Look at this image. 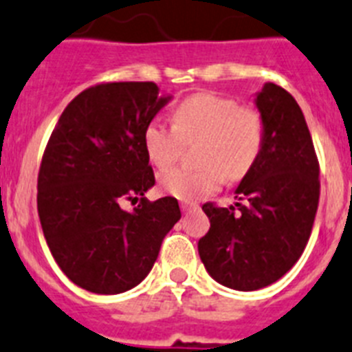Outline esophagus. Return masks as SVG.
<instances>
[{"instance_id":"34e87169","label":"esophagus","mask_w":352,"mask_h":352,"mask_svg":"<svg viewBox=\"0 0 352 352\" xmlns=\"http://www.w3.org/2000/svg\"><path fill=\"white\" fill-rule=\"evenodd\" d=\"M179 206H182L183 213H188V212H192V210L199 208V205H197V203H187V201H183Z\"/></svg>"}]
</instances>
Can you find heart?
Here are the masks:
<instances>
[{
	"label": "heart",
	"instance_id": "1",
	"mask_svg": "<svg viewBox=\"0 0 352 352\" xmlns=\"http://www.w3.org/2000/svg\"><path fill=\"white\" fill-rule=\"evenodd\" d=\"M182 140H199L196 158L201 167L165 170L160 187L173 197L196 201L219 190L224 178L236 182L253 169L262 155L265 126L254 108L213 92H197L174 107L173 126L155 119L144 128V149L158 169L176 162Z\"/></svg>",
	"mask_w": 352,
	"mask_h": 352
}]
</instances>
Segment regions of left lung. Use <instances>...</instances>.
<instances>
[{
    "label": "left lung",
    "instance_id": "8db88e82",
    "mask_svg": "<svg viewBox=\"0 0 352 352\" xmlns=\"http://www.w3.org/2000/svg\"><path fill=\"white\" fill-rule=\"evenodd\" d=\"M254 104L265 126L262 155L235 188V206L203 205L210 230L197 242L208 274L240 292L269 287L292 269L319 206V162L297 101L265 83Z\"/></svg>",
    "mask_w": 352,
    "mask_h": 352
}]
</instances>
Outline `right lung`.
<instances>
[{
    "label": "right lung",
    "instance_id": "1",
    "mask_svg": "<svg viewBox=\"0 0 352 352\" xmlns=\"http://www.w3.org/2000/svg\"><path fill=\"white\" fill-rule=\"evenodd\" d=\"M169 99L153 82L101 83L78 94L51 133L38 170V219L62 272L89 292L137 287L182 219L174 197H144L155 185L144 128ZM124 199L141 203L128 212Z\"/></svg>",
    "mask_w": 352,
    "mask_h": 352
}]
</instances>
